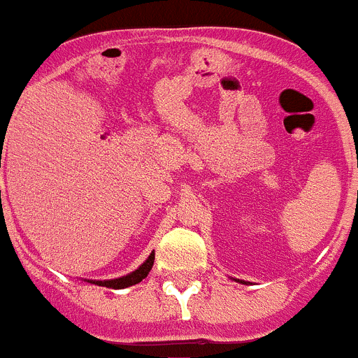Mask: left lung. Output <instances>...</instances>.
Returning <instances> with one entry per match:
<instances>
[{
	"label": "left lung",
	"instance_id": "obj_1",
	"mask_svg": "<svg viewBox=\"0 0 358 358\" xmlns=\"http://www.w3.org/2000/svg\"><path fill=\"white\" fill-rule=\"evenodd\" d=\"M243 283H244V282H243Z\"/></svg>",
	"mask_w": 358,
	"mask_h": 358
}]
</instances>
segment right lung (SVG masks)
<instances>
[{"label":"right lung","instance_id":"1","mask_svg":"<svg viewBox=\"0 0 358 358\" xmlns=\"http://www.w3.org/2000/svg\"><path fill=\"white\" fill-rule=\"evenodd\" d=\"M153 260H155V253H151L148 257L146 262L139 267V269H135L134 273L127 276H121V278H115V280H105V282H92V283H98V285H103V287H108V289H124V287H130V285H135V283L143 282V278H146L148 273L151 271V267H153Z\"/></svg>","mask_w":358,"mask_h":358}]
</instances>
